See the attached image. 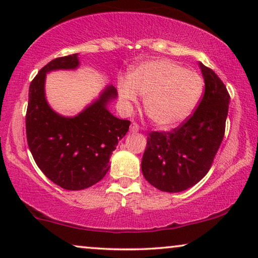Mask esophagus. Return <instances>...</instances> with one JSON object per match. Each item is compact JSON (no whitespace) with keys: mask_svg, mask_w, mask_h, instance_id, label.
Returning a JSON list of instances; mask_svg holds the SVG:
<instances>
[{"mask_svg":"<svg viewBox=\"0 0 258 258\" xmlns=\"http://www.w3.org/2000/svg\"><path fill=\"white\" fill-rule=\"evenodd\" d=\"M140 130V125L137 124L136 122H133L132 125H130V132L132 133H137Z\"/></svg>","mask_w":258,"mask_h":258,"instance_id":"1","label":"esophagus"}]
</instances>
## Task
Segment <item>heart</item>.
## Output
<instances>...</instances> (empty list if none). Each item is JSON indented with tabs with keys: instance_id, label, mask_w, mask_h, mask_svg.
I'll list each match as a JSON object with an SVG mask.
<instances>
[{
	"instance_id": "1",
	"label": "heart",
	"mask_w": 258,
	"mask_h": 258,
	"mask_svg": "<svg viewBox=\"0 0 258 258\" xmlns=\"http://www.w3.org/2000/svg\"><path fill=\"white\" fill-rule=\"evenodd\" d=\"M119 96L126 103L144 96L143 108L150 121L162 129L175 128L191 115L203 93V80L192 70L170 59H153L133 70L130 82H118Z\"/></svg>"
}]
</instances>
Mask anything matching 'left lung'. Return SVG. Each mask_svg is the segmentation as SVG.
Masks as SVG:
<instances>
[{"label": "left lung", "instance_id": "left-lung-1", "mask_svg": "<svg viewBox=\"0 0 258 258\" xmlns=\"http://www.w3.org/2000/svg\"><path fill=\"white\" fill-rule=\"evenodd\" d=\"M199 66L206 89L195 112L172 132H153L148 137L141 168L161 191L179 192L199 183L223 140L230 96L213 70Z\"/></svg>", "mask_w": 258, "mask_h": 258}]
</instances>
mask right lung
<instances>
[{
  "label": "right lung",
  "instance_id": "right-lung-1",
  "mask_svg": "<svg viewBox=\"0 0 258 258\" xmlns=\"http://www.w3.org/2000/svg\"><path fill=\"white\" fill-rule=\"evenodd\" d=\"M79 66V54L55 58L44 66L30 83L26 116L28 146L37 167L67 190L87 189L104 177L112 151L130 125L128 119H119L109 111V102L117 97L112 84L76 116L67 117L52 110L45 97L47 74L75 70Z\"/></svg>",
  "mask_w": 258,
  "mask_h": 258
}]
</instances>
